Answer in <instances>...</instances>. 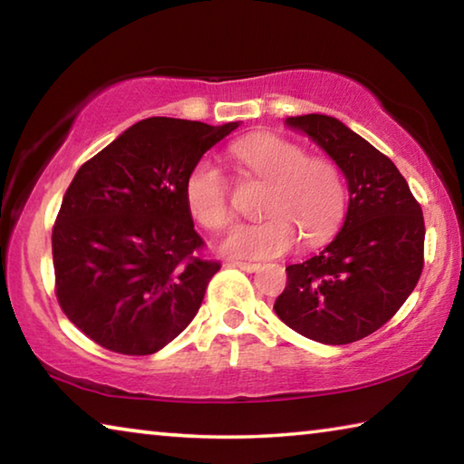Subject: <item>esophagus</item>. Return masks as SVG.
Listing matches in <instances>:
<instances>
[{"label": "esophagus", "instance_id": "1", "mask_svg": "<svg viewBox=\"0 0 464 464\" xmlns=\"http://www.w3.org/2000/svg\"><path fill=\"white\" fill-rule=\"evenodd\" d=\"M233 268H239V270H246V272H256L260 270V264H254V262H231Z\"/></svg>", "mask_w": 464, "mask_h": 464}]
</instances>
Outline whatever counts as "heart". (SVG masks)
I'll return each instance as SVG.
<instances>
[{
	"instance_id": "heart-1",
	"label": "heart",
	"mask_w": 464,
	"mask_h": 464,
	"mask_svg": "<svg viewBox=\"0 0 464 464\" xmlns=\"http://www.w3.org/2000/svg\"><path fill=\"white\" fill-rule=\"evenodd\" d=\"M233 160L262 182H268L260 223L237 225L223 241L233 257L260 260L285 254L303 239L319 246L337 225L345 208L342 169L327 157L307 155V149L285 137L260 132L231 147ZM184 200L196 221L208 231H221L233 221L229 179L210 160H200L184 184Z\"/></svg>"
}]
</instances>
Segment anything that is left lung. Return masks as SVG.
Masks as SVG:
<instances>
[{
    "instance_id": "8db88e82",
    "label": "left lung",
    "mask_w": 464,
    "mask_h": 464,
    "mask_svg": "<svg viewBox=\"0 0 464 464\" xmlns=\"http://www.w3.org/2000/svg\"><path fill=\"white\" fill-rule=\"evenodd\" d=\"M337 163L350 202L342 231L286 268L276 315L309 340L342 345L374 334L401 309L423 268L420 202L387 155L325 114L286 119Z\"/></svg>"
}]
</instances>
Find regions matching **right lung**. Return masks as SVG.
I'll list each match as a JSON object with an SVG mask.
<instances>
[{"mask_svg":"<svg viewBox=\"0 0 464 464\" xmlns=\"http://www.w3.org/2000/svg\"><path fill=\"white\" fill-rule=\"evenodd\" d=\"M223 127L145 119L77 169L53 227L54 293L75 327L110 352L147 356L184 332L210 278L184 184Z\"/></svg>","mask_w":464,"mask_h":464,"instance_id":"1","label":"right lung"}]
</instances>
